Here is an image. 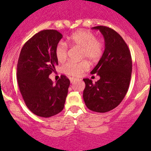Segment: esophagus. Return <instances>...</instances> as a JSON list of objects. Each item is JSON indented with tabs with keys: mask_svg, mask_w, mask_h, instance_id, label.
<instances>
[{
	"mask_svg": "<svg viewBox=\"0 0 151 151\" xmlns=\"http://www.w3.org/2000/svg\"><path fill=\"white\" fill-rule=\"evenodd\" d=\"M76 80H77V79H76V78H73V77H71V78H70V81H71V83H74V82L76 81Z\"/></svg>",
	"mask_w": 151,
	"mask_h": 151,
	"instance_id": "34e87169",
	"label": "esophagus"
}]
</instances>
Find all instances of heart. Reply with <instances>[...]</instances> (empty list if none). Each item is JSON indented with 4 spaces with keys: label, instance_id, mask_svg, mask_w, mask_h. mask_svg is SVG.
I'll use <instances>...</instances> for the list:
<instances>
[{
    "label": "heart",
    "instance_id": "heart-1",
    "mask_svg": "<svg viewBox=\"0 0 151 151\" xmlns=\"http://www.w3.org/2000/svg\"><path fill=\"white\" fill-rule=\"evenodd\" d=\"M66 43L71 47H79L82 49L81 58H88L91 62H96L102 57L104 53V44L93 32L86 30L76 31L68 36ZM68 47L66 44L60 42L55 47V54L59 62H63L66 59ZM89 68L86 60L80 62L69 61L65 63L62 70L65 74L74 77H78Z\"/></svg>",
    "mask_w": 151,
    "mask_h": 151
}]
</instances>
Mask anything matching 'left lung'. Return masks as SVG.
<instances>
[{"label": "left lung", "mask_w": 151, "mask_h": 151, "mask_svg": "<svg viewBox=\"0 0 151 151\" xmlns=\"http://www.w3.org/2000/svg\"><path fill=\"white\" fill-rule=\"evenodd\" d=\"M92 29L99 30L103 35L105 49L91 72L97 74L99 80L93 83L88 78L83 79V99L91 110L106 112L118 106L127 93L132 76V56L125 41L113 29L101 25Z\"/></svg>", "instance_id": "left-lung-1"}]
</instances>
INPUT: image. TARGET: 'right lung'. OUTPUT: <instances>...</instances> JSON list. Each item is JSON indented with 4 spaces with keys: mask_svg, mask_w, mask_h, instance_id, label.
Instances as JSON below:
<instances>
[{
    "mask_svg": "<svg viewBox=\"0 0 151 151\" xmlns=\"http://www.w3.org/2000/svg\"><path fill=\"white\" fill-rule=\"evenodd\" d=\"M63 36L55 30L36 33L23 45L17 63L19 91L28 108L43 118L63 110L70 81L64 75L53 84L49 75L58 65L55 50Z\"/></svg>",
    "mask_w": 151,
    "mask_h": 151,
    "instance_id": "1",
    "label": "right lung"
}]
</instances>
